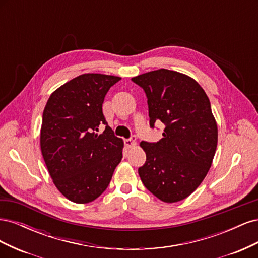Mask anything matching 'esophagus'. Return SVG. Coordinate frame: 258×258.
Instances as JSON below:
<instances>
[{
    "instance_id": "1",
    "label": "esophagus",
    "mask_w": 258,
    "mask_h": 258,
    "mask_svg": "<svg viewBox=\"0 0 258 258\" xmlns=\"http://www.w3.org/2000/svg\"><path fill=\"white\" fill-rule=\"evenodd\" d=\"M136 140H137V138L135 136H132L130 139L124 140V144L127 145V147H135V146H137Z\"/></svg>"
}]
</instances>
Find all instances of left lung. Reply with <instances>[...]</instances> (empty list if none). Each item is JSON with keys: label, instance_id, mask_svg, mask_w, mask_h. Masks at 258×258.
Returning <instances> with one entry per match:
<instances>
[{"label": "left lung", "instance_id": "obj_1", "mask_svg": "<svg viewBox=\"0 0 258 258\" xmlns=\"http://www.w3.org/2000/svg\"><path fill=\"white\" fill-rule=\"evenodd\" d=\"M131 80L146 93L151 127L159 121L166 126L157 143H140L146 161L139 175L161 201H181L204 181L215 155L217 123L210 100L190 76L171 70H156Z\"/></svg>", "mask_w": 258, "mask_h": 258}]
</instances>
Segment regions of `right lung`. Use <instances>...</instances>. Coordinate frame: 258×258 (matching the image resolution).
Instances as JSON below:
<instances>
[{"instance_id": "add662e5", "label": "right lung", "mask_w": 258, "mask_h": 258, "mask_svg": "<svg viewBox=\"0 0 258 258\" xmlns=\"http://www.w3.org/2000/svg\"><path fill=\"white\" fill-rule=\"evenodd\" d=\"M121 79L82 74L54 90L43 112L41 151L53 184L75 204L97 199L110 184L122 158L123 141L102 113V104ZM106 124L101 135L98 127Z\"/></svg>"}]
</instances>
